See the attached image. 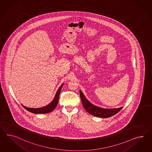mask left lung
I'll use <instances>...</instances> for the list:
<instances>
[{"instance_id":"8db88e82","label":"left lung","mask_w":152,"mask_h":152,"mask_svg":"<svg viewBox=\"0 0 152 152\" xmlns=\"http://www.w3.org/2000/svg\"><path fill=\"white\" fill-rule=\"evenodd\" d=\"M80 97L82 101V105L85 110L90 115L101 118H108L115 115L123 107L117 108H103L96 106L91 103L83 94L82 91L80 90Z\"/></svg>"}]
</instances>
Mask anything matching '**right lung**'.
<instances>
[{"label":"right lung","mask_w":152,"mask_h":152,"mask_svg":"<svg viewBox=\"0 0 152 152\" xmlns=\"http://www.w3.org/2000/svg\"><path fill=\"white\" fill-rule=\"evenodd\" d=\"M64 85V83H62L60 87L58 88L55 96L53 98V100L48 104V105L44 106V107H41V108H29L24 106V105L21 104L23 107L24 108L25 110L27 111L33 113H36V114H43V113H48L49 112H51L53 111V110L57 106L58 102V98H59V95L60 94V92L61 90L62 87Z\"/></svg>","instance_id":"right-lung-1"}]
</instances>
